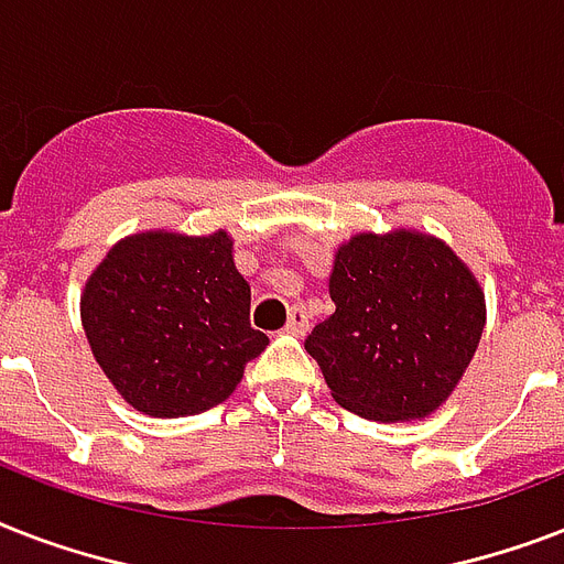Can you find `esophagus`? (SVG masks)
Masks as SVG:
<instances>
[{
    "mask_svg": "<svg viewBox=\"0 0 564 564\" xmlns=\"http://www.w3.org/2000/svg\"><path fill=\"white\" fill-rule=\"evenodd\" d=\"M310 327V316L304 307H292L290 310V322H286V334L292 336H304Z\"/></svg>",
    "mask_w": 564,
    "mask_h": 564,
    "instance_id": "1",
    "label": "esophagus"
}]
</instances>
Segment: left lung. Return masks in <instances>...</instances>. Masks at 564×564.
<instances>
[{
  "instance_id": "obj_1",
  "label": "left lung",
  "mask_w": 564,
  "mask_h": 564,
  "mask_svg": "<svg viewBox=\"0 0 564 564\" xmlns=\"http://www.w3.org/2000/svg\"><path fill=\"white\" fill-rule=\"evenodd\" d=\"M327 290L336 310L304 348L334 401L375 421L427 419L438 410L486 325L471 269L427 234H357L336 251Z\"/></svg>"
}]
</instances>
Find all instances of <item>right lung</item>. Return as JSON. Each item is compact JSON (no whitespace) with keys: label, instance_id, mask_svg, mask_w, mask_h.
<instances>
[{"label":"right lung","instance_id":"1","mask_svg":"<svg viewBox=\"0 0 564 564\" xmlns=\"http://www.w3.org/2000/svg\"><path fill=\"white\" fill-rule=\"evenodd\" d=\"M225 230L119 239L82 295L93 357L134 410L181 419L221 403L269 345Z\"/></svg>","mask_w":564,"mask_h":564}]
</instances>
